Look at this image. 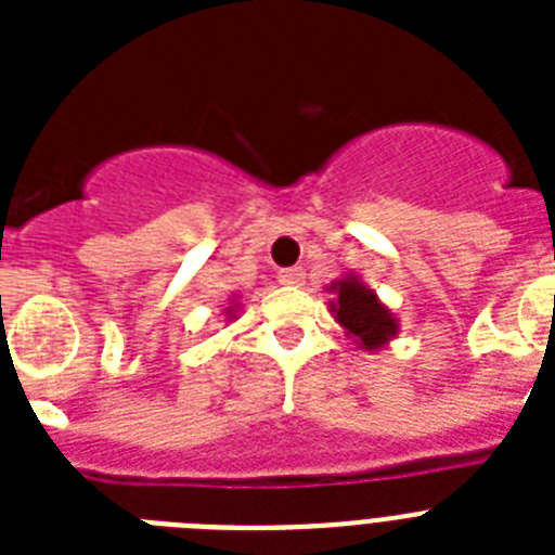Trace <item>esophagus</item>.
Listing matches in <instances>:
<instances>
[{"instance_id": "esophagus-1", "label": "esophagus", "mask_w": 555, "mask_h": 555, "mask_svg": "<svg viewBox=\"0 0 555 555\" xmlns=\"http://www.w3.org/2000/svg\"><path fill=\"white\" fill-rule=\"evenodd\" d=\"M278 283L288 288H300L302 283H306V272H302V267L281 269V272H278Z\"/></svg>"}]
</instances>
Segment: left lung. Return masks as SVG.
<instances>
[{
    "label": "left lung",
    "instance_id": "1",
    "mask_svg": "<svg viewBox=\"0 0 555 555\" xmlns=\"http://www.w3.org/2000/svg\"><path fill=\"white\" fill-rule=\"evenodd\" d=\"M331 292L336 294V300H331L333 317L361 350H380L397 336L400 325L395 313L377 300V294L364 286L358 274L333 281Z\"/></svg>",
    "mask_w": 555,
    "mask_h": 555
}]
</instances>
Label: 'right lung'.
<instances>
[{"instance_id":"add662e5","label":"right lung","mask_w":555,"mask_h":555,"mask_svg":"<svg viewBox=\"0 0 555 555\" xmlns=\"http://www.w3.org/2000/svg\"><path fill=\"white\" fill-rule=\"evenodd\" d=\"M230 311H233V308H230ZM230 311H228V313H230Z\"/></svg>"}]
</instances>
